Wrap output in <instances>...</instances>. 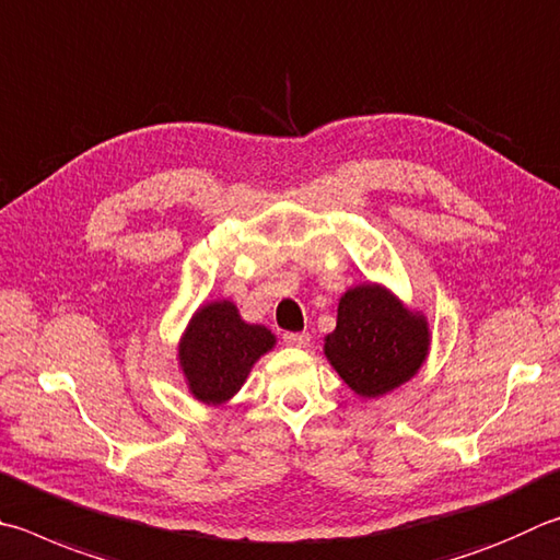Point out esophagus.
<instances>
[{
    "label": "esophagus",
    "instance_id": "obj_1",
    "mask_svg": "<svg viewBox=\"0 0 560 560\" xmlns=\"http://www.w3.org/2000/svg\"><path fill=\"white\" fill-rule=\"evenodd\" d=\"M283 342H287L289 348H308L311 335L308 332H283Z\"/></svg>",
    "mask_w": 560,
    "mask_h": 560
}]
</instances>
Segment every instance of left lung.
Returning a JSON list of instances; mask_svg holds the SVG:
<instances>
[{"instance_id": "left-lung-1", "label": "left lung", "mask_w": 560, "mask_h": 560, "mask_svg": "<svg viewBox=\"0 0 560 560\" xmlns=\"http://www.w3.org/2000/svg\"><path fill=\"white\" fill-rule=\"evenodd\" d=\"M431 330L425 315L409 311L380 283L342 293L338 325L323 352L354 394L374 399L409 382L425 362Z\"/></svg>"}]
</instances>
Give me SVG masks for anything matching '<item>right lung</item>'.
<instances>
[{"label":"right lung","mask_w":560,"mask_h":560,"mask_svg":"<svg viewBox=\"0 0 560 560\" xmlns=\"http://www.w3.org/2000/svg\"><path fill=\"white\" fill-rule=\"evenodd\" d=\"M273 345V332L242 320L235 303L210 301L192 313L178 342V362L190 394L220 406L240 392L252 364Z\"/></svg>","instance_id":"1"}]
</instances>
